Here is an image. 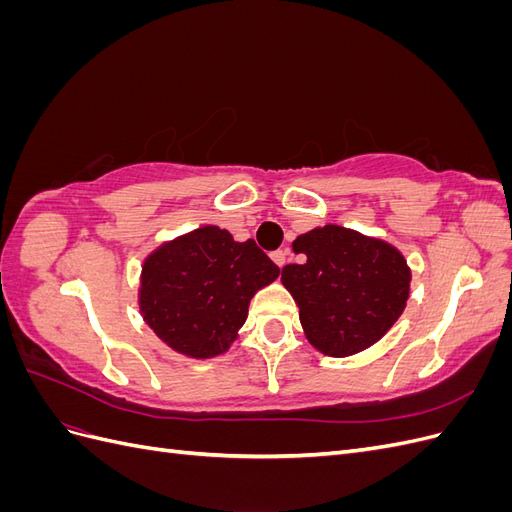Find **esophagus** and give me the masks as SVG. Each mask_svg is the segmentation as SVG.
Listing matches in <instances>:
<instances>
[{"label": "esophagus", "mask_w": 512, "mask_h": 512, "mask_svg": "<svg viewBox=\"0 0 512 512\" xmlns=\"http://www.w3.org/2000/svg\"><path fill=\"white\" fill-rule=\"evenodd\" d=\"M271 258H273V262H275V265L282 269V267L286 265V258H288V254H286L284 250H277V252H273V254H271Z\"/></svg>", "instance_id": "obj_1"}]
</instances>
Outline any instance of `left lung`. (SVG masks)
Wrapping results in <instances>:
<instances>
[{
  "label": "left lung",
  "instance_id": "1",
  "mask_svg": "<svg viewBox=\"0 0 512 512\" xmlns=\"http://www.w3.org/2000/svg\"><path fill=\"white\" fill-rule=\"evenodd\" d=\"M292 252L303 262L282 269V284L318 352L335 359L363 352L404 314L412 271L393 243L327 224L299 235Z\"/></svg>",
  "mask_w": 512,
  "mask_h": 512
}]
</instances>
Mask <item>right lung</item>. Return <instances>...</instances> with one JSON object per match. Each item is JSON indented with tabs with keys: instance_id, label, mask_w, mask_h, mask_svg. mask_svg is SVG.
Returning a JSON list of instances; mask_svg holds the SVG:
<instances>
[{
	"instance_id": "right-lung-1",
	"label": "right lung",
	"mask_w": 512,
	"mask_h": 512,
	"mask_svg": "<svg viewBox=\"0 0 512 512\" xmlns=\"http://www.w3.org/2000/svg\"><path fill=\"white\" fill-rule=\"evenodd\" d=\"M277 275L252 239L235 241L226 228L205 224L145 256L138 307L168 348L207 361L228 352L254 294Z\"/></svg>"
}]
</instances>
